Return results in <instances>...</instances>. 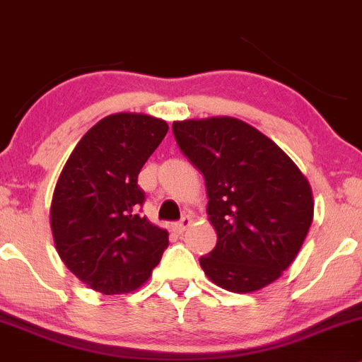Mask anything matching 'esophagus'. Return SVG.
I'll list each match as a JSON object with an SVG mask.
<instances>
[{
	"label": "esophagus",
	"mask_w": 362,
	"mask_h": 362,
	"mask_svg": "<svg viewBox=\"0 0 362 362\" xmlns=\"http://www.w3.org/2000/svg\"><path fill=\"white\" fill-rule=\"evenodd\" d=\"M190 224H192V218H190L189 214H185L184 218L180 219V221L175 223V230L178 231V233H184V231L190 226Z\"/></svg>",
	"instance_id": "obj_1"
}]
</instances>
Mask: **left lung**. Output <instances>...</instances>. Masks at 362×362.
Segmentation results:
<instances>
[{"label":"left lung","mask_w":362,"mask_h":362,"mask_svg":"<svg viewBox=\"0 0 362 362\" xmlns=\"http://www.w3.org/2000/svg\"><path fill=\"white\" fill-rule=\"evenodd\" d=\"M178 148L201 170L218 242L201 257L214 284L252 293L279 279L313 221L306 177L282 149L233 117L173 122Z\"/></svg>","instance_id":"8db88e82"}]
</instances>
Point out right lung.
I'll list each match as a JSON object with an SVG mask.
<instances>
[{"label":"right lung","mask_w":362,"mask_h":362,"mask_svg":"<svg viewBox=\"0 0 362 362\" xmlns=\"http://www.w3.org/2000/svg\"><path fill=\"white\" fill-rule=\"evenodd\" d=\"M168 126L146 114L102 119L73 149L54 189L51 228L66 267L91 289L122 294L148 281L168 231L139 214L138 175Z\"/></svg>","instance_id":"1"}]
</instances>
